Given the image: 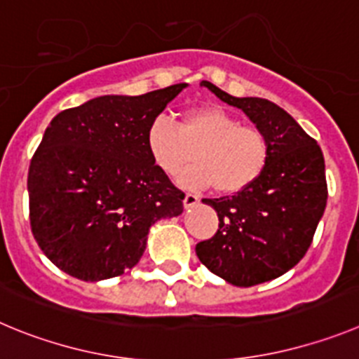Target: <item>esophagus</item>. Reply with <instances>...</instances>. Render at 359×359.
Listing matches in <instances>:
<instances>
[{
	"instance_id": "esophagus-1",
	"label": "esophagus",
	"mask_w": 359,
	"mask_h": 359,
	"mask_svg": "<svg viewBox=\"0 0 359 359\" xmlns=\"http://www.w3.org/2000/svg\"><path fill=\"white\" fill-rule=\"evenodd\" d=\"M198 202H200V198L196 195H193V193H186V196H184V208L186 209L195 208Z\"/></svg>"
}]
</instances>
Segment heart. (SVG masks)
I'll return each instance as SVG.
<instances>
[{"instance_id": "b5f03b06", "label": "heart", "mask_w": 359, "mask_h": 359, "mask_svg": "<svg viewBox=\"0 0 359 359\" xmlns=\"http://www.w3.org/2000/svg\"><path fill=\"white\" fill-rule=\"evenodd\" d=\"M147 147L164 175H179L195 159L196 164L180 175V182L198 189L212 186L219 195L248 189L263 175L270 157V143L261 128L241 125L219 107L195 109L180 125L163 116L154 119Z\"/></svg>"}]
</instances>
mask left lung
<instances>
[{
    "mask_svg": "<svg viewBox=\"0 0 359 359\" xmlns=\"http://www.w3.org/2000/svg\"><path fill=\"white\" fill-rule=\"evenodd\" d=\"M222 102L238 107L266 134L270 157L248 189L203 198L218 215V231L196 245V256L234 286H256L292 270L308 252L327 202L320 147L288 112L264 98H236L202 82Z\"/></svg>",
    "mask_w": 359,
    "mask_h": 359,
    "instance_id": "left-lung-1",
    "label": "left lung"
}]
</instances>
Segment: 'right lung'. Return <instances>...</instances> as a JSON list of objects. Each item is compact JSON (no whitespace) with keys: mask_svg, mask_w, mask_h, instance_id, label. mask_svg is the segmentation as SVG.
Masks as SVG:
<instances>
[{"mask_svg":"<svg viewBox=\"0 0 359 359\" xmlns=\"http://www.w3.org/2000/svg\"><path fill=\"white\" fill-rule=\"evenodd\" d=\"M184 87L98 96L51 119L28 172L30 225L62 272L121 276L140 263L151 225L182 215L184 193L154 163L147 132Z\"/></svg>","mask_w":359,"mask_h":359,"instance_id":"add662e5","label":"right lung"}]
</instances>
